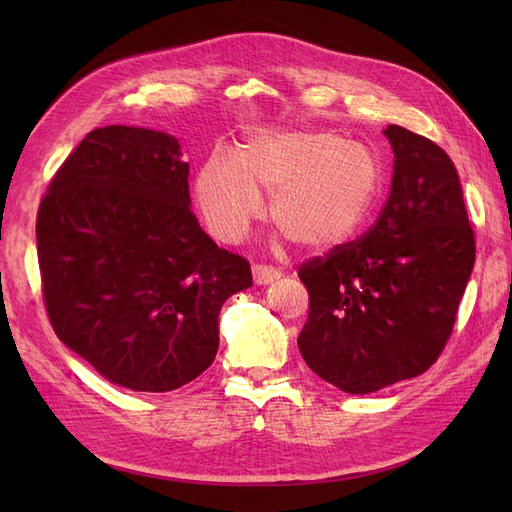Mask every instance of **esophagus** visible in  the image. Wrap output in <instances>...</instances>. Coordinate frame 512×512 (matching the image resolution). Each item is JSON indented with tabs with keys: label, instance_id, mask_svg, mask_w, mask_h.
<instances>
[{
	"label": "esophagus",
	"instance_id": "34e87169",
	"mask_svg": "<svg viewBox=\"0 0 512 512\" xmlns=\"http://www.w3.org/2000/svg\"><path fill=\"white\" fill-rule=\"evenodd\" d=\"M252 273H254V282L256 284H260V286H265V284H271V282H275V280H280V269H275V267H269V265H256L252 267Z\"/></svg>",
	"mask_w": 512,
	"mask_h": 512
}]
</instances>
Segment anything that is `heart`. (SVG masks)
Instances as JSON below:
<instances>
[{"label":"heart","instance_id":"1","mask_svg":"<svg viewBox=\"0 0 512 512\" xmlns=\"http://www.w3.org/2000/svg\"><path fill=\"white\" fill-rule=\"evenodd\" d=\"M380 164L374 151L331 132L267 130L237 153L218 149L196 177L200 213L215 237L235 243L262 213L307 250L348 241L374 207Z\"/></svg>","mask_w":512,"mask_h":512}]
</instances>
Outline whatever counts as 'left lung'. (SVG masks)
Segmentation results:
<instances>
[{"instance_id":"1","label":"left lung","mask_w":512,"mask_h":512,"mask_svg":"<svg viewBox=\"0 0 512 512\" xmlns=\"http://www.w3.org/2000/svg\"><path fill=\"white\" fill-rule=\"evenodd\" d=\"M391 194L361 239L303 262L309 316L297 339L309 369L365 395L423 374L453 333L476 241L457 168L429 138L401 126Z\"/></svg>"}]
</instances>
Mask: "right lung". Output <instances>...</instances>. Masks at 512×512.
Segmentation results:
<instances>
[{
    "label": "right lung",
    "mask_w": 512,
    "mask_h": 512,
    "mask_svg": "<svg viewBox=\"0 0 512 512\" xmlns=\"http://www.w3.org/2000/svg\"><path fill=\"white\" fill-rule=\"evenodd\" d=\"M175 136L130 126L89 132L44 194L36 243L57 337L117 386L166 393L220 346V309L252 286L190 205Z\"/></svg>",
    "instance_id": "obj_1"
}]
</instances>
